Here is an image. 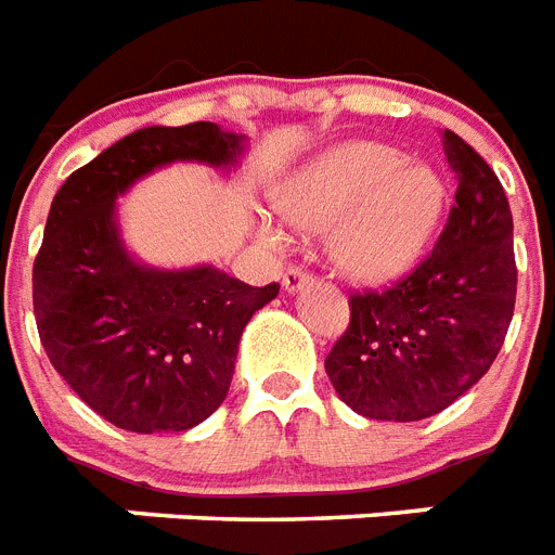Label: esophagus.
I'll return each instance as SVG.
<instances>
[{"label":"esophagus","instance_id":"obj_1","mask_svg":"<svg viewBox=\"0 0 555 555\" xmlns=\"http://www.w3.org/2000/svg\"><path fill=\"white\" fill-rule=\"evenodd\" d=\"M311 281V274L300 267H288L286 274H283V288L286 292H297V288H304L306 283Z\"/></svg>","mask_w":555,"mask_h":555}]
</instances>
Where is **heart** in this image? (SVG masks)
<instances>
[{"label": "heart", "mask_w": 555, "mask_h": 555, "mask_svg": "<svg viewBox=\"0 0 555 555\" xmlns=\"http://www.w3.org/2000/svg\"><path fill=\"white\" fill-rule=\"evenodd\" d=\"M278 209L304 229L328 227V258L349 278L386 283L423 260L446 212V184L425 164L377 141H343L278 190ZM269 244L281 229L260 221Z\"/></svg>", "instance_id": "1"}]
</instances>
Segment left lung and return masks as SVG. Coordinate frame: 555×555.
<instances>
[{"instance_id":"left-lung-1","label":"left lung","mask_w":555,"mask_h":555,"mask_svg":"<svg viewBox=\"0 0 555 555\" xmlns=\"http://www.w3.org/2000/svg\"><path fill=\"white\" fill-rule=\"evenodd\" d=\"M456 176L451 215L428 258L383 292L351 295L326 357L334 391L369 420L416 423L446 411L496 360L516 304L514 215L485 158L442 132Z\"/></svg>"}]
</instances>
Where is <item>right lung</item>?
<instances>
[{
	"mask_svg": "<svg viewBox=\"0 0 555 555\" xmlns=\"http://www.w3.org/2000/svg\"><path fill=\"white\" fill-rule=\"evenodd\" d=\"M241 153L244 135L212 121L144 127L76 169L50 204L34 263L36 328L64 383L116 428L204 423L227 400L246 323L281 292L215 267H146L121 241L118 195L172 162L232 167Z\"/></svg>",
	"mask_w": 555,
	"mask_h": 555,
	"instance_id": "add662e5",
	"label": "right lung"
}]
</instances>
